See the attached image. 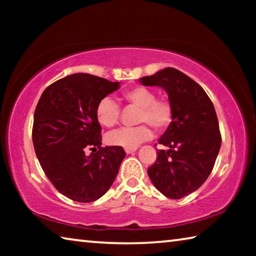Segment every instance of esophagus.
Segmentation results:
<instances>
[{
    "label": "esophagus",
    "mask_w": 256,
    "mask_h": 256,
    "mask_svg": "<svg viewBox=\"0 0 256 256\" xmlns=\"http://www.w3.org/2000/svg\"><path fill=\"white\" fill-rule=\"evenodd\" d=\"M134 151H136V148H125V152H126L128 154H133Z\"/></svg>",
    "instance_id": "1"
}]
</instances>
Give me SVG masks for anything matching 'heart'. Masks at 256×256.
<instances>
[{"instance_id":"1","label":"heart","mask_w":256,"mask_h":256,"mask_svg":"<svg viewBox=\"0 0 256 256\" xmlns=\"http://www.w3.org/2000/svg\"><path fill=\"white\" fill-rule=\"evenodd\" d=\"M123 98L134 106L140 107L136 122L144 123L136 126L122 128L107 134L106 140L112 146L123 148H136L152 136L149 124L157 131L167 128L172 120V107L170 102L157 99L156 94L146 86H134L123 92ZM120 110L118 102L110 97H104L96 106V118L105 128H112L118 123ZM144 122H148L144 124Z\"/></svg>"}]
</instances>
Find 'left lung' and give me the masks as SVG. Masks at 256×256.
Instances as JSON below:
<instances>
[{
    "label": "left lung",
    "mask_w": 256,
    "mask_h": 256,
    "mask_svg": "<svg viewBox=\"0 0 256 256\" xmlns=\"http://www.w3.org/2000/svg\"><path fill=\"white\" fill-rule=\"evenodd\" d=\"M168 94L172 120L159 138V150L148 168L154 188L164 196L182 198L204 183L214 166L222 136L214 104L200 84L174 68L138 79Z\"/></svg>",
    "instance_id": "obj_1"
}]
</instances>
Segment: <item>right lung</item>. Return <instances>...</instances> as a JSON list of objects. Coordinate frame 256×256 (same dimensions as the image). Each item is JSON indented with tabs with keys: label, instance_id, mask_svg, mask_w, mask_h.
<instances>
[{
	"label": "right lung",
	"instance_id": "1",
	"mask_svg": "<svg viewBox=\"0 0 256 256\" xmlns=\"http://www.w3.org/2000/svg\"><path fill=\"white\" fill-rule=\"evenodd\" d=\"M118 89L120 82L76 73L47 86L36 106L34 152L47 178L73 201L102 198L125 157L122 146L102 148V126L96 118L98 102ZM89 148L96 154L86 156Z\"/></svg>",
	"mask_w": 256,
	"mask_h": 256
}]
</instances>
